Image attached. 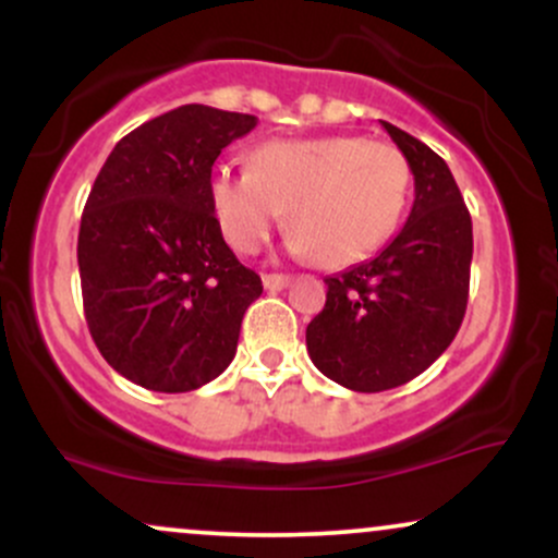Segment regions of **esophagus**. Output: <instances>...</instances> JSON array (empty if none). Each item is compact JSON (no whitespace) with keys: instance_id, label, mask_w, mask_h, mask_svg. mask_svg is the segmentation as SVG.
I'll use <instances>...</instances> for the list:
<instances>
[{"instance_id":"esophagus-1","label":"esophagus","mask_w":558,"mask_h":558,"mask_svg":"<svg viewBox=\"0 0 558 558\" xmlns=\"http://www.w3.org/2000/svg\"><path fill=\"white\" fill-rule=\"evenodd\" d=\"M262 283H265L267 291H280V288H286L288 283H291V278L283 272H267V275H262Z\"/></svg>"}]
</instances>
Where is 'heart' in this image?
<instances>
[{
    "mask_svg": "<svg viewBox=\"0 0 558 558\" xmlns=\"http://www.w3.org/2000/svg\"><path fill=\"white\" fill-rule=\"evenodd\" d=\"M412 168L399 146L364 136L265 141L252 168L220 165L209 198L222 235L254 254L283 217L296 252L323 267L354 265L399 228Z\"/></svg>",
    "mask_w": 558,
    "mask_h": 558,
    "instance_id": "obj_1",
    "label": "heart"
}]
</instances>
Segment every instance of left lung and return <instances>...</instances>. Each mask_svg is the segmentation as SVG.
Returning <instances> with one entry per match:
<instances>
[{"label":"left lung","mask_w":558,"mask_h":558,"mask_svg":"<svg viewBox=\"0 0 558 558\" xmlns=\"http://www.w3.org/2000/svg\"><path fill=\"white\" fill-rule=\"evenodd\" d=\"M414 175L401 233L373 259L325 278L323 312L306 351L338 386L399 388L425 373L459 332L472 265V217L448 165L427 144L383 120Z\"/></svg>","instance_id":"obj_1"}]
</instances>
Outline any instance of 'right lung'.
<instances>
[{
  "label": "right lung",
  "instance_id": "right-lung-1",
  "mask_svg": "<svg viewBox=\"0 0 558 558\" xmlns=\"http://www.w3.org/2000/svg\"><path fill=\"white\" fill-rule=\"evenodd\" d=\"M254 114L183 105L114 144L78 233L83 312L107 364L141 388L185 393L233 362L259 275L222 239L209 181Z\"/></svg>",
  "mask_w": 558,
  "mask_h": 558
}]
</instances>
